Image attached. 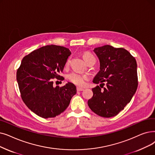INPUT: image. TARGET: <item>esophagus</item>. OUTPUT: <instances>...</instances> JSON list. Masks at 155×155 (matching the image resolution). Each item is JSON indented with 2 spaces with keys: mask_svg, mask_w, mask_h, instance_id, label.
<instances>
[{
  "mask_svg": "<svg viewBox=\"0 0 155 155\" xmlns=\"http://www.w3.org/2000/svg\"><path fill=\"white\" fill-rule=\"evenodd\" d=\"M77 91H84V89H83V88H81V87H77Z\"/></svg>",
  "mask_w": 155,
  "mask_h": 155,
  "instance_id": "34e87169",
  "label": "esophagus"
}]
</instances>
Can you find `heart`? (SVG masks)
<instances>
[{
	"mask_svg": "<svg viewBox=\"0 0 155 155\" xmlns=\"http://www.w3.org/2000/svg\"><path fill=\"white\" fill-rule=\"evenodd\" d=\"M93 57L94 56L90 52H85L83 54V58L86 63L91 58ZM70 59H68V61H66V66H68L70 64ZM67 78H68L70 82L78 86L84 85L86 80L88 79V77H87V75H83V74H80L77 72H72L70 73Z\"/></svg>",
	"mask_w": 155,
	"mask_h": 155,
	"instance_id": "obj_1",
	"label": "heart"
}]
</instances>
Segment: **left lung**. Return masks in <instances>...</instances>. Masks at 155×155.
Listing matches in <instances>:
<instances>
[{
  "instance_id": "1",
  "label": "left lung",
  "mask_w": 155,
  "mask_h": 155,
  "mask_svg": "<svg viewBox=\"0 0 155 155\" xmlns=\"http://www.w3.org/2000/svg\"><path fill=\"white\" fill-rule=\"evenodd\" d=\"M94 52L99 59L100 70L93 82L103 85L105 82L106 87L104 90L99 85L93 88V96L87 103L100 117L116 116L130 103L137 90L136 61L126 49L110 45L96 48Z\"/></svg>"
}]
</instances>
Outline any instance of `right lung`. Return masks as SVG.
I'll return each mask as SVG.
<instances>
[{
    "label": "right lung",
    "mask_w": 155,
    "mask_h": 155,
    "mask_svg": "<svg viewBox=\"0 0 155 155\" xmlns=\"http://www.w3.org/2000/svg\"><path fill=\"white\" fill-rule=\"evenodd\" d=\"M70 54L68 48L50 45L23 58L16 73L17 82L23 102L37 115L48 118L60 115L76 94V87L70 82L53 87V78L64 79L59 74Z\"/></svg>",
    "instance_id": "1"
}]
</instances>
